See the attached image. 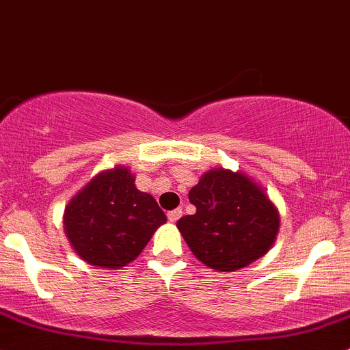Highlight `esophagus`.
Wrapping results in <instances>:
<instances>
[{
    "label": "esophagus",
    "instance_id": "esophagus-1",
    "mask_svg": "<svg viewBox=\"0 0 350 350\" xmlns=\"http://www.w3.org/2000/svg\"><path fill=\"white\" fill-rule=\"evenodd\" d=\"M181 215H183L181 208H176V210L169 211V213H167V220L171 221V224H176V221H178L179 218H181Z\"/></svg>",
    "mask_w": 350,
    "mask_h": 350
}]
</instances>
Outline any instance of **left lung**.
Listing matches in <instances>:
<instances>
[{"label":"left lung","instance_id":"1","mask_svg":"<svg viewBox=\"0 0 350 350\" xmlns=\"http://www.w3.org/2000/svg\"><path fill=\"white\" fill-rule=\"evenodd\" d=\"M195 215L178 228L204 266L232 273L260 259L280 230V211L264 189L243 172L215 167L189 191Z\"/></svg>","mask_w":350,"mask_h":350}]
</instances>
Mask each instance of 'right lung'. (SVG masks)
<instances>
[{
  "label": "right lung",
  "instance_id": "obj_1",
  "mask_svg": "<svg viewBox=\"0 0 350 350\" xmlns=\"http://www.w3.org/2000/svg\"><path fill=\"white\" fill-rule=\"evenodd\" d=\"M165 213L149 193L139 191L125 165L94 176L64 211V230L88 264L120 269L137 259Z\"/></svg>",
  "mask_w": 350,
  "mask_h": 350
}]
</instances>
